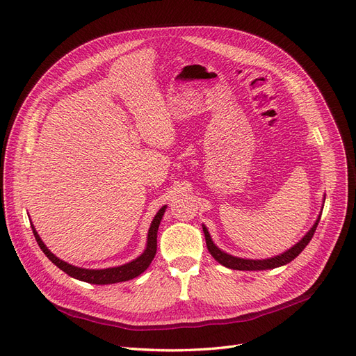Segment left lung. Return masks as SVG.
Masks as SVG:
<instances>
[{
    "label": "left lung",
    "instance_id": "1",
    "mask_svg": "<svg viewBox=\"0 0 356 356\" xmlns=\"http://www.w3.org/2000/svg\"><path fill=\"white\" fill-rule=\"evenodd\" d=\"M324 202H325V196H324ZM322 208H324V204H322ZM319 220H321V213L318 215L315 224L312 225V229L294 246H291L289 250H286L282 254L270 257V258H263V260H251V258H241V257H234V255H230L227 252L221 251L220 248L215 245L213 241L211 239V234H209V232L207 229V225L202 224V227H203L204 241H207L208 251L211 252V255L220 264L229 267V268H233V270H268V268H276V267H281V266H285V264L293 261L294 258L307 246L310 239L314 238Z\"/></svg>",
    "mask_w": 356,
    "mask_h": 356
}]
</instances>
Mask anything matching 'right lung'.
<instances>
[{"label": "right lung", "instance_id": "1", "mask_svg": "<svg viewBox=\"0 0 356 356\" xmlns=\"http://www.w3.org/2000/svg\"><path fill=\"white\" fill-rule=\"evenodd\" d=\"M165 211H166V204L159 209V212L156 213V217L153 218L152 224H149L148 236H147V246H145L144 252L139 255L138 258H135V260L129 261L123 266L108 267V268H83V267L72 266L67 261L60 260V258H58L55 254H53L49 250V248L44 245V242L41 241L40 234L37 233V230L34 227V224H31V227H32V233H34V236H35V241H37L38 246L41 248V251L44 252L49 260L55 266H58L62 272H65L71 277L79 279V281L88 282V284L108 285V284L131 281V279L144 273L148 268V266L152 264L153 258L156 255V251H157V230H159L160 221L165 215Z\"/></svg>", "mask_w": 356, "mask_h": 356}]
</instances>
